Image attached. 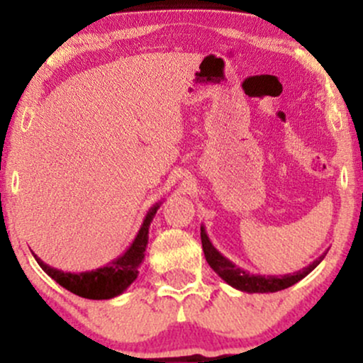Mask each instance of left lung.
I'll return each instance as SVG.
<instances>
[{
  "label": "left lung",
  "instance_id": "1",
  "mask_svg": "<svg viewBox=\"0 0 363 363\" xmlns=\"http://www.w3.org/2000/svg\"><path fill=\"white\" fill-rule=\"evenodd\" d=\"M201 244H203V252L208 264L213 268V272L218 274L225 283H228L234 289L245 291V294H273V291H280L289 289V286L295 285L297 281H301L302 278H306L320 261L324 259L326 252L320 254L315 261H312L309 266L298 269V272L290 273V274H252L245 269L235 266L234 262L223 256L218 249L211 244L210 237H208L205 225H201Z\"/></svg>",
  "mask_w": 363,
  "mask_h": 363
}]
</instances>
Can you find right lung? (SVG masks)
Segmentation results:
<instances>
[{
    "label": "right lung",
    "mask_w": 363,
    "mask_h": 363,
    "mask_svg": "<svg viewBox=\"0 0 363 363\" xmlns=\"http://www.w3.org/2000/svg\"><path fill=\"white\" fill-rule=\"evenodd\" d=\"M160 205L162 201H158L147 211L138 234H136L135 240H133L126 251L121 254L119 257H116V259L107 262L102 268L83 273H65L61 272V269H56L52 268V266L45 264L40 257H37L34 252L32 254H34L35 261L39 262L40 268H43L54 281L60 283L62 289L69 290L72 294L78 295V297L91 298V301H107V298H114L123 294V291L138 278V268L145 259V249H147L148 244L150 223H152L153 216H155Z\"/></svg>",
    "instance_id": "obj_1"
}]
</instances>
